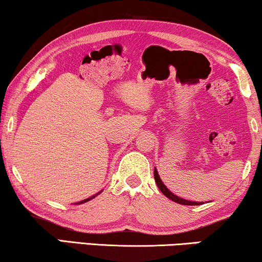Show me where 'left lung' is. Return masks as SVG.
<instances>
[{"label": "left lung", "instance_id": "left-lung-1", "mask_svg": "<svg viewBox=\"0 0 262 262\" xmlns=\"http://www.w3.org/2000/svg\"><path fill=\"white\" fill-rule=\"evenodd\" d=\"M154 177H155V181H156V184H157V187L160 188V191L162 192L163 194L166 195L168 199L173 200V202L178 203V204H181V205H202V204H204L202 202H191V200L182 199L181 196L175 195L173 192H170L169 189L166 187V185H164L163 182H162V180H161V178H160V175H159V171H157L156 168H155V169H154Z\"/></svg>", "mask_w": 262, "mask_h": 262}]
</instances>
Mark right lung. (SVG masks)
<instances>
[{
  "label": "right lung",
  "instance_id": "add662e5",
  "mask_svg": "<svg viewBox=\"0 0 262 262\" xmlns=\"http://www.w3.org/2000/svg\"><path fill=\"white\" fill-rule=\"evenodd\" d=\"M102 191H100L99 193H96V194H94V195H92V196H89V198H87V199H84V200H82V202H78V203H76V205H80V204H83V203H85V202H89V200H92L93 198H95L96 195L98 194H100V193H101Z\"/></svg>",
  "mask_w": 262,
  "mask_h": 262
}]
</instances>
